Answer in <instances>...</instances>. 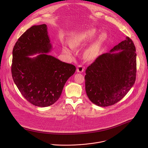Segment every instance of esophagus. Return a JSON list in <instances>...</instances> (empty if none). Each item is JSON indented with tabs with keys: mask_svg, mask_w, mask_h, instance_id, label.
I'll list each match as a JSON object with an SVG mask.
<instances>
[{
	"mask_svg": "<svg viewBox=\"0 0 148 148\" xmlns=\"http://www.w3.org/2000/svg\"><path fill=\"white\" fill-rule=\"evenodd\" d=\"M84 70V67L82 65H78L77 69V71L78 73H82Z\"/></svg>",
	"mask_w": 148,
	"mask_h": 148,
	"instance_id": "1",
	"label": "esophagus"
}]
</instances>
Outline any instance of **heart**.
<instances>
[{
	"instance_id": "obj_1",
	"label": "heart",
	"mask_w": 148,
	"mask_h": 148,
	"mask_svg": "<svg viewBox=\"0 0 148 148\" xmlns=\"http://www.w3.org/2000/svg\"><path fill=\"white\" fill-rule=\"evenodd\" d=\"M97 31L95 28H91L77 34L70 40V45L71 47L64 46L63 48V51L66 54H71L73 53L72 47L76 48L84 46L96 35ZM106 36L105 32H102L93 42L85 49L84 53V56L85 59L88 60H93L98 57L101 46L106 39Z\"/></svg>"
}]
</instances>
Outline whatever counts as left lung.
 Listing matches in <instances>:
<instances>
[{"mask_svg": "<svg viewBox=\"0 0 148 148\" xmlns=\"http://www.w3.org/2000/svg\"><path fill=\"white\" fill-rule=\"evenodd\" d=\"M117 51L120 52L111 53ZM136 51L133 42L127 36L88 67L85 90L93 103L102 107L113 105L132 88L136 77Z\"/></svg>", "mask_w": 148, "mask_h": 148, "instance_id": "1", "label": "left lung"}]
</instances>
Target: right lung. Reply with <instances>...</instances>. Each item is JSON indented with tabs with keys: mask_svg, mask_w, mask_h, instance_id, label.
<instances>
[{
	"mask_svg": "<svg viewBox=\"0 0 148 148\" xmlns=\"http://www.w3.org/2000/svg\"><path fill=\"white\" fill-rule=\"evenodd\" d=\"M51 49L47 26L43 24L25 31L12 50L14 82L25 98L39 107L54 104L76 70L75 66L46 54ZM36 53L40 54L34 58L28 57Z\"/></svg>",
	"mask_w": 148,
	"mask_h": 148,
	"instance_id": "right-lung-1",
	"label": "right lung"
}]
</instances>
